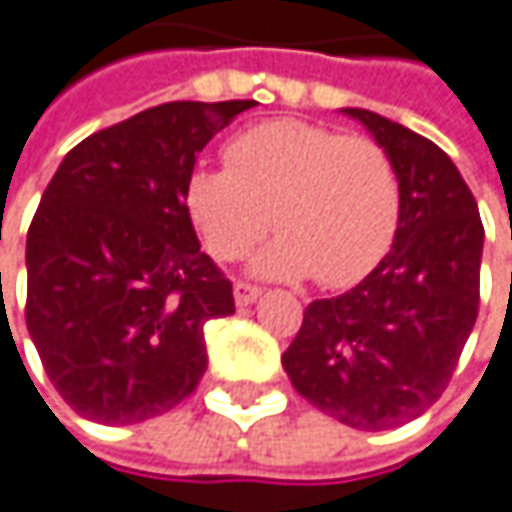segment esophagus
Segmentation results:
<instances>
[{
    "label": "esophagus",
    "instance_id": "34e87169",
    "mask_svg": "<svg viewBox=\"0 0 512 512\" xmlns=\"http://www.w3.org/2000/svg\"><path fill=\"white\" fill-rule=\"evenodd\" d=\"M257 298H260V286L246 284V281L234 284V304L237 307H249V304H255Z\"/></svg>",
    "mask_w": 512,
    "mask_h": 512
}]
</instances>
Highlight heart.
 <instances>
[{"mask_svg": "<svg viewBox=\"0 0 512 512\" xmlns=\"http://www.w3.org/2000/svg\"><path fill=\"white\" fill-rule=\"evenodd\" d=\"M228 167H199L185 205L217 260L246 255L278 231L252 269L266 278L313 275L339 289L388 255L403 214L391 156L365 136L281 118L249 127L226 147Z\"/></svg>", "mask_w": 512, "mask_h": 512, "instance_id": "b5f03b06", "label": "heart"}]
</instances>
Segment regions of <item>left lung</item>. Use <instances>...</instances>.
Segmentation results:
<instances>
[{
	"instance_id": "1",
	"label": "left lung",
	"mask_w": 512,
	"mask_h": 512,
	"mask_svg": "<svg viewBox=\"0 0 512 512\" xmlns=\"http://www.w3.org/2000/svg\"><path fill=\"white\" fill-rule=\"evenodd\" d=\"M342 112L391 156L400 228L365 281L304 310L281 362L318 411L359 432H385L420 417L452 379L478 318L484 226L435 141L371 109Z\"/></svg>"
}]
</instances>
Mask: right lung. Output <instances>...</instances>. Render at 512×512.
I'll return each instance as SVG.
<instances>
[{"instance_id":"right-lung-1","label":"right lung","mask_w":512,"mask_h":512,"mask_svg":"<svg viewBox=\"0 0 512 512\" xmlns=\"http://www.w3.org/2000/svg\"><path fill=\"white\" fill-rule=\"evenodd\" d=\"M255 101H173L83 138L28 228L25 324L80 417L130 426L194 394L205 321L234 313L199 252L185 188L196 153Z\"/></svg>"}]
</instances>
